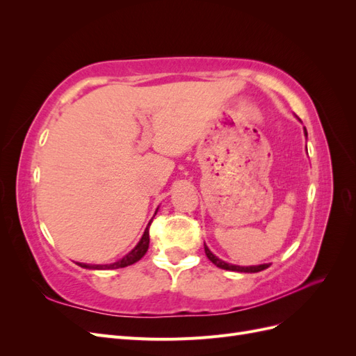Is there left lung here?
<instances>
[{"label":"left lung","instance_id":"8db88e82","mask_svg":"<svg viewBox=\"0 0 356 356\" xmlns=\"http://www.w3.org/2000/svg\"><path fill=\"white\" fill-rule=\"evenodd\" d=\"M305 135L307 136V131L305 127ZM204 254L209 258V260L220 268H224V270H230V272H241V273H257V272H261L264 268H267L270 266V263H266V264H258V266H236V264H230V263H225L222 261L221 258H218L217 255H213L211 252L209 248L204 243Z\"/></svg>","mask_w":356,"mask_h":356}]
</instances>
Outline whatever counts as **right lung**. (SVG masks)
<instances>
[{
	"instance_id": "obj_1",
	"label": "right lung",
	"mask_w": 356,
	"mask_h": 356,
	"mask_svg": "<svg viewBox=\"0 0 356 356\" xmlns=\"http://www.w3.org/2000/svg\"><path fill=\"white\" fill-rule=\"evenodd\" d=\"M152 221L148 222L147 229L144 230L143 238L139 239V242L136 243L134 250L131 252H127L123 258H120V260H117V261L110 263V264H86V263H77V264L83 268H90V270H114V268H122V267H127V266L135 264L136 261L141 260V258L145 255V252L148 251V245H149L148 229H149V224H152Z\"/></svg>"
}]
</instances>
